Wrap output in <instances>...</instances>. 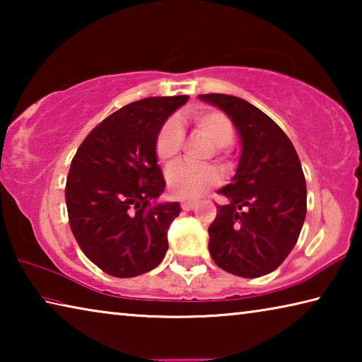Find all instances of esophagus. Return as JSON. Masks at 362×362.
Segmentation results:
<instances>
[{
  "label": "esophagus",
  "instance_id": "1",
  "mask_svg": "<svg viewBox=\"0 0 362 362\" xmlns=\"http://www.w3.org/2000/svg\"><path fill=\"white\" fill-rule=\"evenodd\" d=\"M180 207L183 211H192L194 207V201H188V199H183L180 201Z\"/></svg>",
  "mask_w": 362,
  "mask_h": 362
}]
</instances>
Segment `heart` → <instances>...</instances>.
I'll list each match as a JSON object with an SVG mask.
<instances>
[{
    "mask_svg": "<svg viewBox=\"0 0 362 362\" xmlns=\"http://www.w3.org/2000/svg\"><path fill=\"white\" fill-rule=\"evenodd\" d=\"M196 134L212 144V153L223 164L231 163L230 144L235 137L231 119L218 110H193L189 113ZM183 146V129L175 118H169L159 127L155 140V153L161 163H170L179 156ZM220 174L214 166H192V164H174L166 173L169 193L175 198L193 199L218 185Z\"/></svg>",
    "mask_w": 362,
    "mask_h": 362,
    "instance_id": "heart-1",
    "label": "heart"
}]
</instances>
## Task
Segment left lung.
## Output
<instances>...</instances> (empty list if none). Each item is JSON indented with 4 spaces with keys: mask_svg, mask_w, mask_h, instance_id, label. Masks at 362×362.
<instances>
[{
    "mask_svg": "<svg viewBox=\"0 0 362 362\" xmlns=\"http://www.w3.org/2000/svg\"><path fill=\"white\" fill-rule=\"evenodd\" d=\"M230 116L241 136L240 164L220 189L230 201L217 206L209 226L216 265L243 278H260L284 262L306 216V183L289 137L268 115L235 95L201 94Z\"/></svg>",
    "mask_w": 362,
    "mask_h": 362,
    "instance_id": "8db88e82",
    "label": "left lung"
}]
</instances>
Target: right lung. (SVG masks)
<instances>
[{
	"label": "right lung",
	"mask_w": 362,
	"mask_h": 362,
	"mask_svg": "<svg viewBox=\"0 0 362 362\" xmlns=\"http://www.w3.org/2000/svg\"><path fill=\"white\" fill-rule=\"evenodd\" d=\"M187 95L146 97L119 108L79 145L65 185L73 236L84 255L115 278L158 267L179 203L151 204L166 188L155 140Z\"/></svg>",
	"instance_id": "obj_1"
}]
</instances>
